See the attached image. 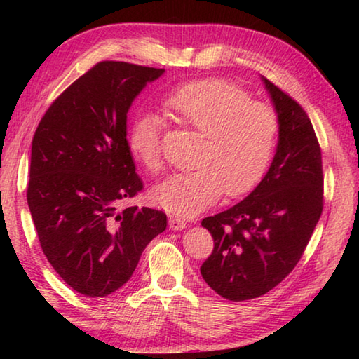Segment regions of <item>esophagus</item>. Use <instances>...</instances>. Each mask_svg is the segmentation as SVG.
<instances>
[{"label": "esophagus", "instance_id": "esophagus-1", "mask_svg": "<svg viewBox=\"0 0 359 359\" xmlns=\"http://www.w3.org/2000/svg\"><path fill=\"white\" fill-rule=\"evenodd\" d=\"M187 226V223L184 218H180L179 215H171L169 217V228L174 231H182Z\"/></svg>", "mask_w": 359, "mask_h": 359}]
</instances>
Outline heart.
<instances>
[{"label":"heart","instance_id":"heart-1","mask_svg":"<svg viewBox=\"0 0 359 359\" xmlns=\"http://www.w3.org/2000/svg\"><path fill=\"white\" fill-rule=\"evenodd\" d=\"M161 109L175 123L203 135L194 166L156 185L154 201L180 217H191L220 194L239 198L257 187L274 156L278 117L269 104L252 100L241 85L224 79L182 83L163 96ZM163 120L139 114L128 131L136 160L156 174L163 168Z\"/></svg>","mask_w":359,"mask_h":359}]
</instances>
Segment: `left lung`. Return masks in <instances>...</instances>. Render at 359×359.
<instances>
[{
    "instance_id": "obj_1",
    "label": "left lung",
    "mask_w": 359,
    "mask_h": 359,
    "mask_svg": "<svg viewBox=\"0 0 359 359\" xmlns=\"http://www.w3.org/2000/svg\"><path fill=\"white\" fill-rule=\"evenodd\" d=\"M278 117L269 171L234 208L201 222L214 250L201 266L205 283L229 301H247L277 287L299 263L323 212L321 149L297 101L264 79Z\"/></svg>"
}]
</instances>
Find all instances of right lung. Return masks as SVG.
<instances>
[{
	"instance_id": "add662e5",
	"label": "right lung",
	"mask_w": 359,
	"mask_h": 359,
	"mask_svg": "<svg viewBox=\"0 0 359 359\" xmlns=\"http://www.w3.org/2000/svg\"><path fill=\"white\" fill-rule=\"evenodd\" d=\"M165 69L100 62L47 109L34 131L27 201L39 244L77 293L101 297L130 280L163 210L120 203L142 191L126 141V114Z\"/></svg>"
}]
</instances>
